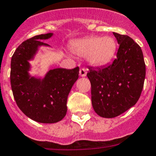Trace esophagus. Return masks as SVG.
Returning <instances> with one entry per match:
<instances>
[{
  "label": "esophagus",
  "mask_w": 156,
  "mask_h": 156,
  "mask_svg": "<svg viewBox=\"0 0 156 156\" xmlns=\"http://www.w3.org/2000/svg\"><path fill=\"white\" fill-rule=\"evenodd\" d=\"M80 76H87V70L85 68H81L80 69Z\"/></svg>",
  "instance_id": "esophagus-1"
}]
</instances>
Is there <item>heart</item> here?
Listing matches in <instances>:
<instances>
[{
	"label": "heart",
	"mask_w": 156,
	"mask_h": 156,
	"mask_svg": "<svg viewBox=\"0 0 156 156\" xmlns=\"http://www.w3.org/2000/svg\"><path fill=\"white\" fill-rule=\"evenodd\" d=\"M71 50L76 55L87 57L91 66H102L108 64L115 55L116 42L109 36H90L73 42Z\"/></svg>",
	"instance_id": "1"
}]
</instances>
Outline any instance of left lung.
<instances>
[{"label": "left lung", "instance_id": "left-lung-1", "mask_svg": "<svg viewBox=\"0 0 156 156\" xmlns=\"http://www.w3.org/2000/svg\"><path fill=\"white\" fill-rule=\"evenodd\" d=\"M119 44L111 65L89 68L94 110L104 118H113L133 107L144 87L145 63L140 47L126 35L113 33Z\"/></svg>", "mask_w": 156, "mask_h": 156}]
</instances>
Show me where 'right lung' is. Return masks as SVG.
<instances>
[{
    "label": "right lung",
    "mask_w": 156,
    "mask_h": 156,
    "mask_svg": "<svg viewBox=\"0 0 156 156\" xmlns=\"http://www.w3.org/2000/svg\"><path fill=\"white\" fill-rule=\"evenodd\" d=\"M52 36L49 33L25 41L11 61V86L18 107L29 118L42 123H55L64 118L68 95L79 77V67L51 69L43 79L30 75L29 61L34 59L39 47L49 46L42 40Z\"/></svg>",
    "instance_id": "add662e5"
}]
</instances>
